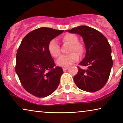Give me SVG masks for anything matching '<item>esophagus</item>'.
I'll use <instances>...</instances> for the list:
<instances>
[{
    "label": "esophagus",
    "mask_w": 123,
    "mask_h": 123,
    "mask_svg": "<svg viewBox=\"0 0 123 123\" xmlns=\"http://www.w3.org/2000/svg\"><path fill=\"white\" fill-rule=\"evenodd\" d=\"M68 69V67H64V68H63V69L64 71H65V70H67Z\"/></svg>",
    "instance_id": "1"
}]
</instances>
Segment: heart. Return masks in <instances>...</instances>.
Instances as JSON below:
<instances>
[{"label": "heart", "mask_w": 123, "mask_h": 123, "mask_svg": "<svg viewBox=\"0 0 123 123\" xmlns=\"http://www.w3.org/2000/svg\"><path fill=\"white\" fill-rule=\"evenodd\" d=\"M62 41L63 43H68L71 45L70 48V53L76 51L80 55L83 53V45L78 43V38L76 35L73 33H67L62 37ZM48 50L50 55L54 58H58L60 55V49L58 43L54 40H51L48 44ZM79 55L76 53H72L69 55H62L57 60V65L60 67H68L75 63L79 60Z\"/></svg>", "instance_id": "b5f03b06"}]
</instances>
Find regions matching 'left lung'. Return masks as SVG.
Returning <instances> with one entry per match:
<instances>
[{"mask_svg":"<svg viewBox=\"0 0 123 123\" xmlns=\"http://www.w3.org/2000/svg\"><path fill=\"white\" fill-rule=\"evenodd\" d=\"M77 33L83 38L86 55L80 65L87 69L79 68L74 81L80 90L94 92L101 89L108 80L113 64L111 49L106 38L100 32L87 26H80L66 30Z\"/></svg>","mask_w":123,"mask_h":123,"instance_id":"left-lung-1","label":"left lung"}]
</instances>
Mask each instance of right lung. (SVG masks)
I'll list each match as a JSON object with an SVG mask.
<instances>
[{
	"instance_id": "right-lung-1",
	"label": "right lung",
	"mask_w": 123,
	"mask_h": 123,
	"mask_svg": "<svg viewBox=\"0 0 123 123\" xmlns=\"http://www.w3.org/2000/svg\"><path fill=\"white\" fill-rule=\"evenodd\" d=\"M63 32L47 27L35 30L23 38L18 48L16 72L23 88L35 96H48L59 85L63 70L59 67L54 68L48 44Z\"/></svg>"
}]
</instances>
